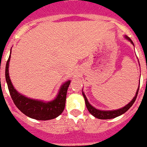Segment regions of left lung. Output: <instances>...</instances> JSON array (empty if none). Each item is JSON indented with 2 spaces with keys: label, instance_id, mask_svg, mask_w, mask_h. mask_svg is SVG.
Wrapping results in <instances>:
<instances>
[{
  "label": "left lung",
  "instance_id": "left-lung-1",
  "mask_svg": "<svg viewBox=\"0 0 147 147\" xmlns=\"http://www.w3.org/2000/svg\"><path fill=\"white\" fill-rule=\"evenodd\" d=\"M124 38L126 40H127L128 41H130L133 45H134V42L130 38L127 36H124ZM139 88L140 85L138 86V88L137 90V92H136V94L135 96L134 97V98L132 99V100H130V102H129L127 105H125L124 107H121V108H119V109L117 110H113V111H103V110H98L97 108H95L94 107H93L88 100L87 98L85 96V93L82 92L83 97L85 98V105H86V107H87L88 111L90 112V114H92L93 116L97 117L98 119H101V120H107V119H112V118H115L117 117L120 116L121 114H124L126 111H127L128 110L130 109V107L134 105V103L135 102L136 100V98L137 97V94H138V91H139Z\"/></svg>",
  "mask_w": 147,
  "mask_h": 147
}]
</instances>
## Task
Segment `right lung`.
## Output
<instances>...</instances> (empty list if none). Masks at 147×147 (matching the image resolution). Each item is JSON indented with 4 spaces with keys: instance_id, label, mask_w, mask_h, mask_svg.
Wrapping results in <instances>:
<instances>
[{
    "instance_id": "right-lung-1",
    "label": "right lung",
    "mask_w": 147,
    "mask_h": 147,
    "mask_svg": "<svg viewBox=\"0 0 147 147\" xmlns=\"http://www.w3.org/2000/svg\"><path fill=\"white\" fill-rule=\"evenodd\" d=\"M11 53V50H10ZM10 54L9 55L5 69V78L8 89L13 101L20 111L29 117L39 121H48L59 116L64 111L67 90L71 81L68 80L60 87L57 95L54 100L46 102L43 100L29 98L17 92L13 85L9 76V63Z\"/></svg>"
}]
</instances>
